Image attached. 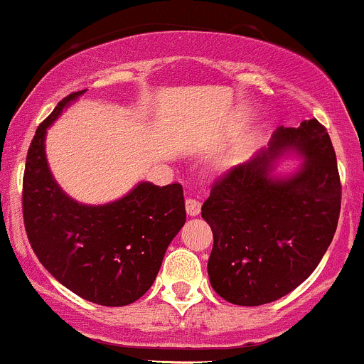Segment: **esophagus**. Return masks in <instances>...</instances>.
Wrapping results in <instances>:
<instances>
[{
    "label": "esophagus",
    "instance_id": "1",
    "mask_svg": "<svg viewBox=\"0 0 364 364\" xmlns=\"http://www.w3.org/2000/svg\"><path fill=\"white\" fill-rule=\"evenodd\" d=\"M185 204H186V213H188L190 216H197V214L200 213V205L202 204L197 200V198H192V197L186 198Z\"/></svg>",
    "mask_w": 364,
    "mask_h": 364
}]
</instances>
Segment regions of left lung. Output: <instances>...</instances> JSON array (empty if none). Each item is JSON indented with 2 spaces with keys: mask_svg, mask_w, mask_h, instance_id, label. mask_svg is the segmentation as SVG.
I'll use <instances>...</instances> for the list:
<instances>
[{
  "mask_svg": "<svg viewBox=\"0 0 364 364\" xmlns=\"http://www.w3.org/2000/svg\"><path fill=\"white\" fill-rule=\"evenodd\" d=\"M286 149L306 159L289 178L272 176ZM342 185L336 155L316 118L279 127L270 146L213 183L202 218L213 230L208 274L213 289L244 307L293 291L319 265L338 225Z\"/></svg>",
  "mask_w": 364,
  "mask_h": 364,
  "instance_id": "obj_1",
  "label": "left lung"
}]
</instances>
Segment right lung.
Returning a JSON list of instances; mask_svg holds the SVG:
<instances>
[{
	"mask_svg": "<svg viewBox=\"0 0 364 364\" xmlns=\"http://www.w3.org/2000/svg\"><path fill=\"white\" fill-rule=\"evenodd\" d=\"M73 92L36 129L22 179V214L31 247L60 284L105 307H124L151 288L167 246L186 221L183 186L139 183L106 205L78 204L48 169L45 134Z\"/></svg>",
	"mask_w": 364,
	"mask_h": 364,
	"instance_id": "add662e5",
	"label": "right lung"
}]
</instances>
